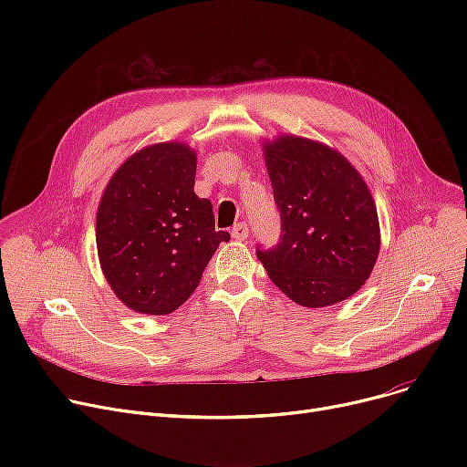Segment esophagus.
Listing matches in <instances>:
<instances>
[{
	"label": "esophagus",
	"mask_w": 467,
	"mask_h": 467,
	"mask_svg": "<svg viewBox=\"0 0 467 467\" xmlns=\"http://www.w3.org/2000/svg\"><path fill=\"white\" fill-rule=\"evenodd\" d=\"M231 234H233V238H234V240H246V238H248V234H250V229H248V225H246V223H238V225H234V227H233Z\"/></svg>",
	"instance_id": "esophagus-1"
}]
</instances>
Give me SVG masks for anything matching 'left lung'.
Returning <instances> with one entry per match:
<instances>
[{"instance_id": "left-lung-1", "label": "left lung", "mask_w": 467, "mask_h": 467, "mask_svg": "<svg viewBox=\"0 0 467 467\" xmlns=\"http://www.w3.org/2000/svg\"><path fill=\"white\" fill-rule=\"evenodd\" d=\"M265 159L282 221L278 244L255 250L268 278L308 308L354 296L380 248L379 215L365 182L327 145L297 136L266 143Z\"/></svg>"}]
</instances>
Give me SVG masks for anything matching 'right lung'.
I'll return each mask as SVG.
<instances>
[{
	"mask_svg": "<svg viewBox=\"0 0 467 467\" xmlns=\"http://www.w3.org/2000/svg\"><path fill=\"white\" fill-rule=\"evenodd\" d=\"M196 157L183 143L145 147L106 187L96 246L115 296L141 314H170L201 284L219 242L212 202L194 194Z\"/></svg>",
	"mask_w": 467,
	"mask_h": 467,
	"instance_id": "1",
	"label": "right lung"
}]
</instances>
